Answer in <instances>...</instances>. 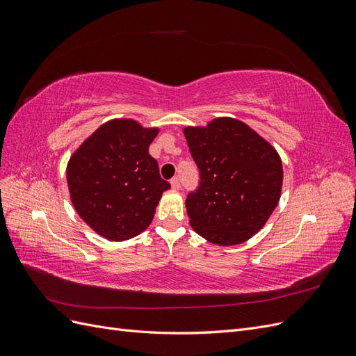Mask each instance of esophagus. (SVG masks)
<instances>
[{"instance_id":"esophagus-1","label":"esophagus","mask_w":356,"mask_h":356,"mask_svg":"<svg viewBox=\"0 0 356 356\" xmlns=\"http://www.w3.org/2000/svg\"><path fill=\"white\" fill-rule=\"evenodd\" d=\"M170 187H172V190H179L181 184H179V179L177 177L170 179Z\"/></svg>"}]
</instances>
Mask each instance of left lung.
Returning a JSON list of instances; mask_svg holds the SVG:
<instances>
[{"label":"left lung","mask_w":356,"mask_h":356,"mask_svg":"<svg viewBox=\"0 0 356 356\" xmlns=\"http://www.w3.org/2000/svg\"><path fill=\"white\" fill-rule=\"evenodd\" d=\"M182 131L200 170L199 188L186 200L193 230L220 246L251 239L281 199L284 169L275 147L232 117Z\"/></svg>","instance_id":"8db88e82"}]
</instances>
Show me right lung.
I'll return each mask as SVG.
<instances>
[{
  "mask_svg": "<svg viewBox=\"0 0 356 356\" xmlns=\"http://www.w3.org/2000/svg\"><path fill=\"white\" fill-rule=\"evenodd\" d=\"M159 131L134 118H114L70 157L67 182L72 207L102 238L123 242L152 224L161 195L170 187L148 153Z\"/></svg>",
  "mask_w": 356,
  "mask_h": 356,
  "instance_id": "add662e5",
  "label": "right lung"
}]
</instances>
